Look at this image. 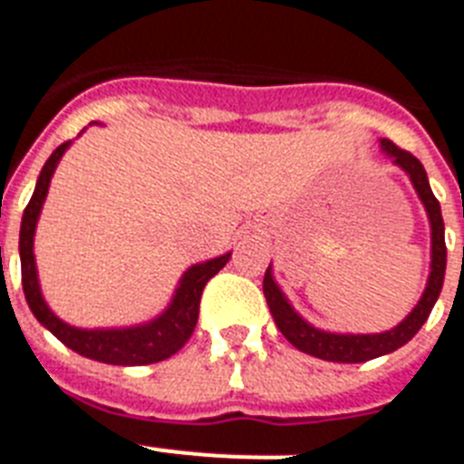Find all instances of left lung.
<instances>
[{
    "mask_svg": "<svg viewBox=\"0 0 464 464\" xmlns=\"http://www.w3.org/2000/svg\"><path fill=\"white\" fill-rule=\"evenodd\" d=\"M383 152L391 154L398 167H402L408 171L412 186L420 193L421 202L427 207L429 221H431V274H429L427 291L421 295V300L417 303V307L408 314V319H402L395 329L383 331V334H372V336H343V334H326V331H319L314 326H310L307 322L297 317L293 307L285 303L284 293L278 291L274 278H271V271L266 269L265 274V297L266 304H269L271 317L276 322L278 331L288 338V343H293L297 350H303L307 355H314L319 360H329V362H367V360H374V357L389 355L393 350H398L401 345L415 336L417 331L424 326V322L429 319L431 310H434L436 300L440 295V288H443V276H446V236H443V217H440V205L439 199L431 193V186H429L427 171L421 167V161L417 160L415 154H410L408 150H401L395 142L382 140Z\"/></svg>",
    "mask_w": 464,
    "mask_h": 464,
    "instance_id": "8db88e82",
    "label": "left lung"
}]
</instances>
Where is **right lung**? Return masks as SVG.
<instances>
[{
	"mask_svg": "<svg viewBox=\"0 0 464 464\" xmlns=\"http://www.w3.org/2000/svg\"><path fill=\"white\" fill-rule=\"evenodd\" d=\"M66 147H69V142H62V145L56 147L52 157L47 160V164L43 167L40 179H37L35 193L30 198L24 212V221H21L18 250H21V281H24L25 300H28L30 310L37 317V322L47 326L63 345H69L78 355L97 360V362L121 364V367L161 362V360L171 357L173 353H179L188 343V338L193 336L202 291H205L207 281L224 269L228 257H231V252L224 255V257L209 259L205 265H195L193 269H188L183 281H180L179 291H176L173 303L169 304V310L160 319H154V322L145 324V326L121 331H82L63 324L62 319H56L49 312L47 304H44L43 295H40L35 257H33V236H35V224L37 217H40V209H43V202L47 198L49 179L54 173L56 161L62 160V154L66 152Z\"/></svg>",
	"mask_w": 464,
	"mask_h": 464,
	"instance_id": "obj_1",
	"label": "right lung"
}]
</instances>
